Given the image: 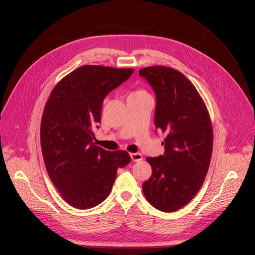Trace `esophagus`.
<instances>
[{
  "instance_id": "esophagus-1",
  "label": "esophagus",
  "mask_w": 255,
  "mask_h": 255,
  "mask_svg": "<svg viewBox=\"0 0 255 255\" xmlns=\"http://www.w3.org/2000/svg\"><path fill=\"white\" fill-rule=\"evenodd\" d=\"M130 158H132V160L134 161H140L142 159V155L140 153H130Z\"/></svg>"
}]
</instances>
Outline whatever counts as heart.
<instances>
[{
  "mask_svg": "<svg viewBox=\"0 0 255 255\" xmlns=\"http://www.w3.org/2000/svg\"><path fill=\"white\" fill-rule=\"evenodd\" d=\"M135 92H143V91H141V90H138V91H135Z\"/></svg>",
  "mask_w": 255,
  "mask_h": 255,
  "instance_id": "heart-1",
  "label": "heart"
}]
</instances>
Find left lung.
Segmentation results:
<instances>
[{
	"label": "left lung",
	"mask_w": 255,
	"mask_h": 255,
	"mask_svg": "<svg viewBox=\"0 0 255 255\" xmlns=\"http://www.w3.org/2000/svg\"><path fill=\"white\" fill-rule=\"evenodd\" d=\"M139 75L156 96L154 123L165 134V154L146 157L152 175L142 184L148 202L161 212L180 210L201 188L213 152L206 105L186 76L170 67L142 68Z\"/></svg>",
	"instance_id": "1"
}]
</instances>
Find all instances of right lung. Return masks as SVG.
<instances>
[{
  "label": "right lung",
  "mask_w": 255,
  "mask_h": 255,
  "mask_svg": "<svg viewBox=\"0 0 255 255\" xmlns=\"http://www.w3.org/2000/svg\"><path fill=\"white\" fill-rule=\"evenodd\" d=\"M134 69L82 66L61 79L48 99L41 118L43 160L54 186L67 203L80 210L109 197L127 151L96 145L94 129L101 121L104 98L126 82Z\"/></svg>",
  "instance_id": "add662e5"
}]
</instances>
